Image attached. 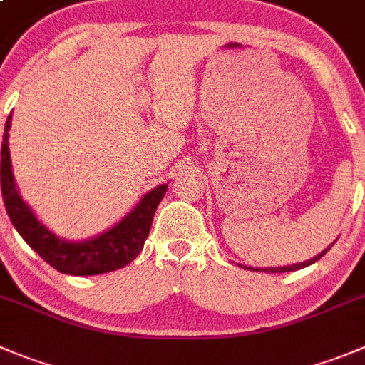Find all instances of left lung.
Listing matches in <instances>:
<instances>
[{"mask_svg":"<svg viewBox=\"0 0 365 365\" xmlns=\"http://www.w3.org/2000/svg\"><path fill=\"white\" fill-rule=\"evenodd\" d=\"M333 244H335V242H333ZM333 244H331V245H333ZM331 245H329V247H326L322 252H319L317 256H314V258L307 259V262L292 263V265H283V267H267V269H259V267H258V269H252V267H245V269H249V270H262V272H292V270L304 269V267L312 265V263H315V262H317V259H321L322 256H324L326 252H328L329 249H331Z\"/></svg>","mask_w":365,"mask_h":365,"instance_id":"1","label":"left lung"}]
</instances>
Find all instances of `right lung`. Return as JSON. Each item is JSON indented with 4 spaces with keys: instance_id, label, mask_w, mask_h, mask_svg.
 Instances as JSON below:
<instances>
[{
    "instance_id": "add662e5",
    "label": "right lung",
    "mask_w": 365,
    "mask_h": 365,
    "mask_svg": "<svg viewBox=\"0 0 365 365\" xmlns=\"http://www.w3.org/2000/svg\"><path fill=\"white\" fill-rule=\"evenodd\" d=\"M10 123L12 113L9 114L5 123L1 143V193L6 213L23 240L53 269L69 276H96L121 269L133 262L143 249L150 232L152 218L168 190V185H159L145 193L140 202L107 231L81 242L66 240L50 231L19 195L9 150Z\"/></svg>"
}]
</instances>
